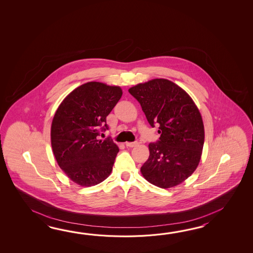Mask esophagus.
<instances>
[{
    "mask_svg": "<svg viewBox=\"0 0 253 253\" xmlns=\"http://www.w3.org/2000/svg\"><path fill=\"white\" fill-rule=\"evenodd\" d=\"M137 145H138L137 142H126V145L127 147H134V146Z\"/></svg>",
    "mask_w": 253,
    "mask_h": 253,
    "instance_id": "esophagus-1",
    "label": "esophagus"
}]
</instances>
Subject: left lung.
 I'll list each match as a JSON object with an SVG mask.
<instances>
[{
	"label": "left lung",
	"instance_id": "1",
	"mask_svg": "<svg viewBox=\"0 0 253 253\" xmlns=\"http://www.w3.org/2000/svg\"><path fill=\"white\" fill-rule=\"evenodd\" d=\"M152 127L159 125V140L149 144L150 156L141 167L143 176L160 188L183 182L198 167L205 143L199 109L186 92L172 81L156 79L132 86Z\"/></svg>",
	"mask_w": 253,
	"mask_h": 253
}]
</instances>
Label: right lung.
Instances as JSON below:
<instances>
[{
	"mask_svg": "<svg viewBox=\"0 0 253 253\" xmlns=\"http://www.w3.org/2000/svg\"><path fill=\"white\" fill-rule=\"evenodd\" d=\"M121 96L119 86L87 82L65 97L54 115L50 131L54 156L79 185H96L112 171L119 147L112 139L97 137L108 130L106 119Z\"/></svg>",
	"mask_w": 253,
	"mask_h": 253,
	"instance_id": "obj_1",
	"label": "right lung"
}]
</instances>
